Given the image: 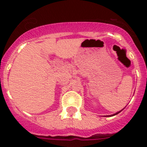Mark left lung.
I'll return each instance as SVG.
<instances>
[{
    "mask_svg": "<svg viewBox=\"0 0 147 147\" xmlns=\"http://www.w3.org/2000/svg\"><path fill=\"white\" fill-rule=\"evenodd\" d=\"M121 111H119V112H118V113H115V114H113V115H110V116H113V115H117L118 113H119L121 112ZM109 116V115H108Z\"/></svg>",
    "mask_w": 147,
    "mask_h": 147,
    "instance_id": "1",
    "label": "left lung"
}]
</instances>
